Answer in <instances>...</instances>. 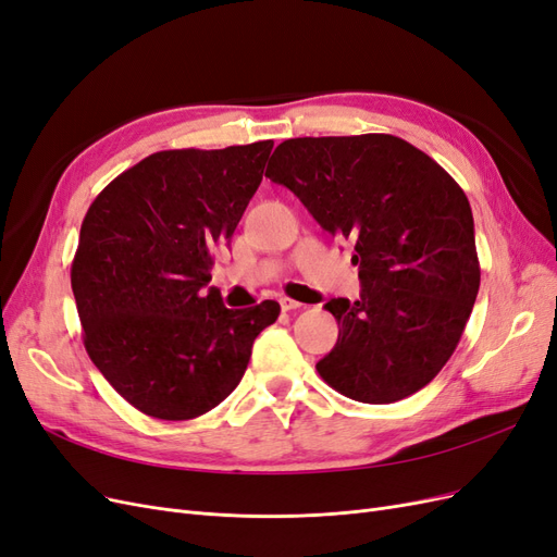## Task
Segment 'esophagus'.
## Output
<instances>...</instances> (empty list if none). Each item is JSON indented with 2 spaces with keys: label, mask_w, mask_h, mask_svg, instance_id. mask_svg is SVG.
I'll return each mask as SVG.
<instances>
[{
  "label": "esophagus",
  "mask_w": 557,
  "mask_h": 557,
  "mask_svg": "<svg viewBox=\"0 0 557 557\" xmlns=\"http://www.w3.org/2000/svg\"><path fill=\"white\" fill-rule=\"evenodd\" d=\"M281 309L283 311H297V309H301V305H299V301L290 299V297H281Z\"/></svg>",
  "instance_id": "34e87169"
}]
</instances>
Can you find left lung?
I'll return each instance as SVG.
<instances>
[{"instance_id": "left-lung-1", "label": "left lung", "mask_w": 557, "mask_h": 557, "mask_svg": "<svg viewBox=\"0 0 557 557\" xmlns=\"http://www.w3.org/2000/svg\"><path fill=\"white\" fill-rule=\"evenodd\" d=\"M264 176L356 250L362 297L325 305L339 339L315 364L320 379L364 404H393L425 387L458 348L481 283L460 185L393 134L288 139Z\"/></svg>"}]
</instances>
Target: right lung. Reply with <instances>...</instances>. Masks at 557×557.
Listing matches in <instances>:
<instances>
[{"mask_svg":"<svg viewBox=\"0 0 557 557\" xmlns=\"http://www.w3.org/2000/svg\"><path fill=\"white\" fill-rule=\"evenodd\" d=\"M274 141L160 150L95 197L72 260L90 360L134 409L190 420L239 385L278 301L225 309L211 248L230 242Z\"/></svg>","mask_w":557,"mask_h":557,"instance_id":"right-lung-1","label":"right lung"}]
</instances>
